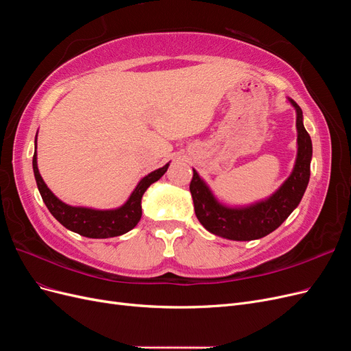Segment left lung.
<instances>
[{
	"label": "left lung",
	"instance_id": "1",
	"mask_svg": "<svg viewBox=\"0 0 351 351\" xmlns=\"http://www.w3.org/2000/svg\"><path fill=\"white\" fill-rule=\"evenodd\" d=\"M289 102L295 110L297 156L291 174L269 197L246 206L226 205L217 199L205 180L193 169L190 193L193 197L195 214L212 234L236 241L262 239L277 230L300 204L311 178L312 141L303 125L302 108L290 98Z\"/></svg>",
	"mask_w": 351,
	"mask_h": 351
}]
</instances>
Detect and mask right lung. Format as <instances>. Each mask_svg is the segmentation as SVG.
I'll use <instances>...</instances> for the list:
<instances>
[{
  "label": "right lung",
  "mask_w": 351,
  "mask_h": 351,
  "mask_svg": "<svg viewBox=\"0 0 351 351\" xmlns=\"http://www.w3.org/2000/svg\"><path fill=\"white\" fill-rule=\"evenodd\" d=\"M38 136V134H36ZM34 174L42 200L49 209L60 224L67 230L77 232V234L89 239H108L125 234L137 226L142 218V196L146 189L152 183L158 182L169 167V162L155 171L145 176L124 204L115 209H93L84 206H71L60 200L51 192L45 184L44 178L40 177L38 169V155H36V137H35V154H34Z\"/></svg>",
  "instance_id": "1"
}]
</instances>
